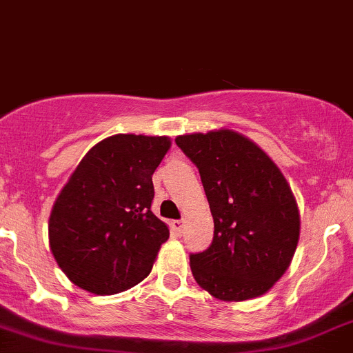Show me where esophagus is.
Wrapping results in <instances>:
<instances>
[{"mask_svg": "<svg viewBox=\"0 0 353 353\" xmlns=\"http://www.w3.org/2000/svg\"><path fill=\"white\" fill-rule=\"evenodd\" d=\"M172 227H173V230H175V232L178 234V236H180L181 230H183V221H173Z\"/></svg>", "mask_w": 353, "mask_h": 353, "instance_id": "obj_1", "label": "esophagus"}]
</instances>
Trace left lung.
Returning a JSON list of instances; mask_svg holds the SVG:
<instances>
[{"instance_id":"left-lung-1","label":"left lung","mask_w":353,"mask_h":353,"mask_svg":"<svg viewBox=\"0 0 353 353\" xmlns=\"http://www.w3.org/2000/svg\"><path fill=\"white\" fill-rule=\"evenodd\" d=\"M199 168L214 241L190 254L195 281L223 301L261 296L290 268L299 239V212L281 170L256 143L230 130L178 136Z\"/></svg>"}]
</instances>
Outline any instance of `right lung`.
Returning a JSON list of instances; mask_svg holds the SVG:
<instances>
[{
	"instance_id": "add662e5",
	"label": "right lung",
	"mask_w": 353,
	"mask_h": 353,
	"mask_svg": "<svg viewBox=\"0 0 353 353\" xmlns=\"http://www.w3.org/2000/svg\"><path fill=\"white\" fill-rule=\"evenodd\" d=\"M172 141L114 134L90 148L57 196L50 251L72 283L116 294L151 272L170 230L151 212L153 176Z\"/></svg>"
}]
</instances>
